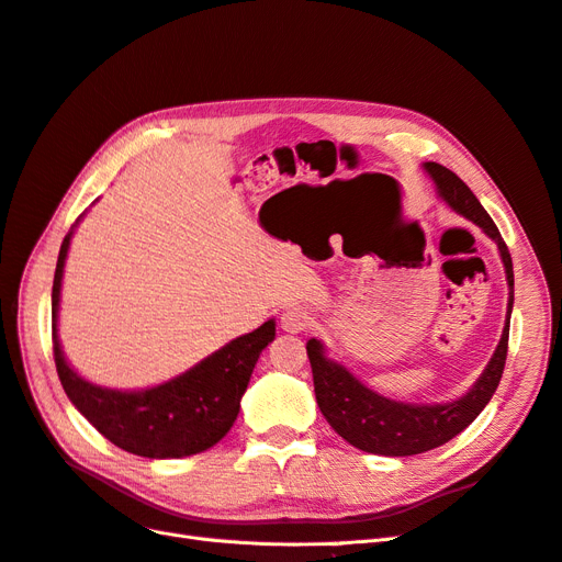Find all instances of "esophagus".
<instances>
[{
	"label": "esophagus",
	"instance_id": "obj_1",
	"mask_svg": "<svg viewBox=\"0 0 562 562\" xmlns=\"http://www.w3.org/2000/svg\"><path fill=\"white\" fill-rule=\"evenodd\" d=\"M279 323L285 333H302L310 328L312 316L304 307H288V310H283Z\"/></svg>",
	"mask_w": 562,
	"mask_h": 562
}]
</instances>
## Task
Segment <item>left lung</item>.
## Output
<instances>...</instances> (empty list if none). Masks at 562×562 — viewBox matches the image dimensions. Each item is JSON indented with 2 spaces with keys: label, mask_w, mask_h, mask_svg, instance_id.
<instances>
[{
  "label": "left lung",
  "mask_w": 562,
  "mask_h": 562,
  "mask_svg": "<svg viewBox=\"0 0 562 562\" xmlns=\"http://www.w3.org/2000/svg\"><path fill=\"white\" fill-rule=\"evenodd\" d=\"M424 168H427V173L434 178L438 196L443 199L452 211L483 227L490 239L497 244L508 281L506 323L499 345L495 353H492V359L479 382H475L473 389L462 398L440 405L398 403L375 394V391L356 380L345 366L330 361L318 339H310L307 356L312 363L316 403L323 417L328 419L330 427L342 436L347 443L372 454H419L448 443V440L454 438L459 431H464L469 424L481 415L492 394L497 391L508 351V323H512L514 310L512 252H508L497 225L492 223V217L464 184V180H459L450 168L436 161H427Z\"/></svg>",
  "instance_id": "left-lung-1"
}]
</instances>
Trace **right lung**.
<instances>
[{
  "mask_svg": "<svg viewBox=\"0 0 562 562\" xmlns=\"http://www.w3.org/2000/svg\"><path fill=\"white\" fill-rule=\"evenodd\" d=\"M70 239L72 232L63 239L54 293H50L54 361L67 398L110 443L126 452L149 459H171L213 448L232 429L236 415H239L241 396L246 394L252 368L262 349L277 335L274 318L265 321L258 330L232 339L209 359L166 384L143 391L95 386L67 366L56 330L60 279Z\"/></svg>",
  "mask_w": 562,
  "mask_h": 562,
  "instance_id": "obj_1",
  "label": "right lung"
}]
</instances>
